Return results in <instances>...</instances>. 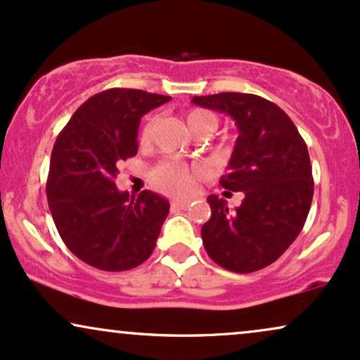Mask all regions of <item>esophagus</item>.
<instances>
[{
  "mask_svg": "<svg viewBox=\"0 0 360 360\" xmlns=\"http://www.w3.org/2000/svg\"><path fill=\"white\" fill-rule=\"evenodd\" d=\"M188 205H189V200H176L171 203L172 208H177V210L188 208Z\"/></svg>",
  "mask_w": 360,
  "mask_h": 360,
  "instance_id": "1",
  "label": "esophagus"
}]
</instances>
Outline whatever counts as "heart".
Instances as JSON below:
<instances>
[{
  "label": "heart",
  "mask_w": 360,
  "mask_h": 360,
  "mask_svg": "<svg viewBox=\"0 0 360 360\" xmlns=\"http://www.w3.org/2000/svg\"><path fill=\"white\" fill-rule=\"evenodd\" d=\"M186 122H188L193 135L201 134V131L212 135L218 127L217 115L205 108H191L186 111ZM152 130H154V118H148L142 128V135H140L142 142H147L152 137ZM196 176L198 171L186 167L184 164L176 162V160H164L150 171L152 184L169 194L189 193L196 183Z\"/></svg>",
  "instance_id": "heart-1"
}]
</instances>
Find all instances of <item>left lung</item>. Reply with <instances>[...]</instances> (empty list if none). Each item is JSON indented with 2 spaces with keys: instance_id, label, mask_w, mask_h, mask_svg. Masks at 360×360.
Returning a JSON list of instances; mask_svg holds the SVG:
<instances>
[{
  "instance_id": "8db88e82",
  "label": "left lung",
  "mask_w": 360,
  "mask_h": 360,
  "mask_svg": "<svg viewBox=\"0 0 360 360\" xmlns=\"http://www.w3.org/2000/svg\"><path fill=\"white\" fill-rule=\"evenodd\" d=\"M193 103L230 115L240 131L220 184L245 198L230 212L225 200L210 194L212 218L201 229L205 249L223 269H264L286 252L307 221L313 200L307 143L291 118L266 98L220 93L194 96Z\"/></svg>"
}]
</instances>
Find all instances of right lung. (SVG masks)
<instances>
[{
    "label": "right lung",
    "instance_id": "add662e5",
    "mask_svg": "<svg viewBox=\"0 0 360 360\" xmlns=\"http://www.w3.org/2000/svg\"><path fill=\"white\" fill-rule=\"evenodd\" d=\"M171 96L113 88L84 101L52 148L47 201L65 247L101 271L134 269L150 257L169 201L118 191V167L139 150L140 118Z\"/></svg>",
    "mask_w": 360,
    "mask_h": 360
}]
</instances>
